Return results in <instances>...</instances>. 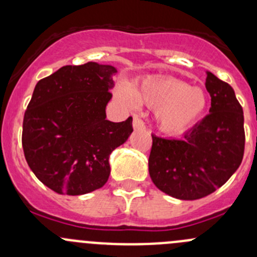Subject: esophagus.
<instances>
[{
    "label": "esophagus",
    "instance_id": "34e87169",
    "mask_svg": "<svg viewBox=\"0 0 257 257\" xmlns=\"http://www.w3.org/2000/svg\"><path fill=\"white\" fill-rule=\"evenodd\" d=\"M133 128L136 129H144L145 128V124H144V121L142 120L141 118H139L138 115H134V118H133Z\"/></svg>",
    "mask_w": 257,
    "mask_h": 257
}]
</instances>
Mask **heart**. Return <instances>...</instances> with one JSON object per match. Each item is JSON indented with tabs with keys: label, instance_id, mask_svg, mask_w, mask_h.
Returning <instances> with one entry per match:
<instances>
[{
	"label": "heart",
	"instance_id": "1",
	"mask_svg": "<svg viewBox=\"0 0 257 257\" xmlns=\"http://www.w3.org/2000/svg\"><path fill=\"white\" fill-rule=\"evenodd\" d=\"M119 97L131 105L155 109L158 129L169 136L189 131L208 108V94L200 87H191L177 78L148 77L132 90L121 88Z\"/></svg>",
	"mask_w": 257,
	"mask_h": 257
}]
</instances>
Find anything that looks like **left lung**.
Returning <instances> with one entry per match:
<instances>
[{"instance_id": "1", "label": "left lung", "mask_w": 257, "mask_h": 257, "mask_svg": "<svg viewBox=\"0 0 257 257\" xmlns=\"http://www.w3.org/2000/svg\"><path fill=\"white\" fill-rule=\"evenodd\" d=\"M211 108L181 139L153 137L149 174L159 190L196 200L224 185L240 167L245 148L243 112L231 85L206 71Z\"/></svg>"}]
</instances>
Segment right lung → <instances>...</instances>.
I'll return each mask as SVG.
<instances>
[{
	"mask_svg": "<svg viewBox=\"0 0 257 257\" xmlns=\"http://www.w3.org/2000/svg\"><path fill=\"white\" fill-rule=\"evenodd\" d=\"M109 64L64 66L36 84L23 118L22 147L33 174L58 194L83 195L102 188L109 155L128 141L132 118L107 120L112 99Z\"/></svg>",
	"mask_w": 257,
	"mask_h": 257,
	"instance_id": "obj_1",
	"label": "right lung"
}]
</instances>
